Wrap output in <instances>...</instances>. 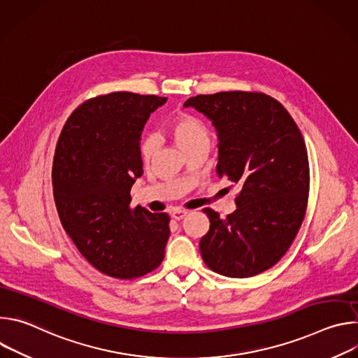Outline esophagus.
<instances>
[{
    "mask_svg": "<svg viewBox=\"0 0 358 358\" xmlns=\"http://www.w3.org/2000/svg\"><path fill=\"white\" fill-rule=\"evenodd\" d=\"M187 215H188V211H187V210H174L173 214H171V217H173L174 220H177V221L182 220V218L187 217Z\"/></svg>",
    "mask_w": 358,
    "mask_h": 358,
    "instance_id": "esophagus-1",
    "label": "esophagus"
}]
</instances>
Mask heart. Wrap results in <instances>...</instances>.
<instances>
[{
    "instance_id": "heart-1",
    "label": "heart",
    "mask_w": 358,
    "mask_h": 358,
    "mask_svg": "<svg viewBox=\"0 0 358 358\" xmlns=\"http://www.w3.org/2000/svg\"><path fill=\"white\" fill-rule=\"evenodd\" d=\"M170 130L174 133L178 143L187 150H192L198 145L211 144V131L201 119L185 113H176L169 122ZM157 137L155 133H144L140 138V156L144 163H148L155 157L157 151Z\"/></svg>"
}]
</instances>
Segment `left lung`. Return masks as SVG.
<instances>
[{"mask_svg":"<svg viewBox=\"0 0 358 358\" xmlns=\"http://www.w3.org/2000/svg\"><path fill=\"white\" fill-rule=\"evenodd\" d=\"M220 136L218 176L241 187L236 210L221 220L203 208L210 229L199 241L206 265L228 278H250L276 265L306 215L310 188L303 136L282 103L261 92L189 97Z\"/></svg>","mask_w":358,"mask_h":358,"instance_id":"obj_1","label":"left lung"}]
</instances>
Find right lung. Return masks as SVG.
Instances as JSON below:
<instances>
[{"instance_id":"add662e5","label":"right lung","mask_w":358,"mask_h":358,"mask_svg":"<svg viewBox=\"0 0 358 358\" xmlns=\"http://www.w3.org/2000/svg\"><path fill=\"white\" fill-rule=\"evenodd\" d=\"M167 97L115 92L96 96L68 117L57 143L52 185L65 232L99 272L136 279L157 269L170 217L130 207L143 174V127Z\"/></svg>"}]
</instances>
